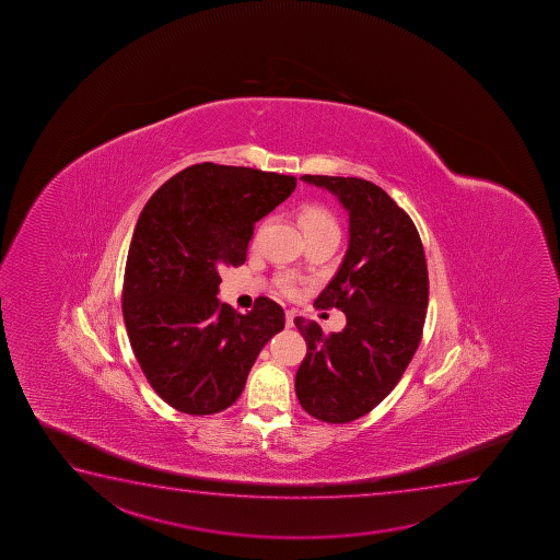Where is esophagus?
Returning <instances> with one entry per match:
<instances>
[{
    "label": "esophagus",
    "mask_w": 560,
    "mask_h": 560,
    "mask_svg": "<svg viewBox=\"0 0 560 560\" xmlns=\"http://www.w3.org/2000/svg\"><path fill=\"white\" fill-rule=\"evenodd\" d=\"M294 316H296V313L292 310L284 313V324H287V328H294Z\"/></svg>",
    "instance_id": "esophagus-1"
}]
</instances>
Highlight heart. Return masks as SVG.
Segmentation results:
<instances>
[{"label":"heart","instance_id":"b5f03b06","mask_svg":"<svg viewBox=\"0 0 560 560\" xmlns=\"http://www.w3.org/2000/svg\"><path fill=\"white\" fill-rule=\"evenodd\" d=\"M298 219H300V224H302L305 234L324 231V229H334V226H336V221L331 218V213L320 205L303 206L300 213H298ZM281 290H283L284 294H296V279H294V277H283V279H281Z\"/></svg>","mask_w":560,"mask_h":560}]
</instances>
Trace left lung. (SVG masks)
I'll use <instances>...</instances> for the list:
<instances>
[{
  "instance_id": "8db88e82",
  "label": "left lung",
  "mask_w": 560,
  "mask_h": 560,
  "mask_svg": "<svg viewBox=\"0 0 560 560\" xmlns=\"http://www.w3.org/2000/svg\"><path fill=\"white\" fill-rule=\"evenodd\" d=\"M334 192L349 211V249L318 310L347 315L339 334L296 316L307 354L296 373L305 412L349 423L371 412L395 388L421 341L429 302L425 253L412 219L388 192L362 178L302 176Z\"/></svg>"
}]
</instances>
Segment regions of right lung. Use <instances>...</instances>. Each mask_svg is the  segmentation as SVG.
Wrapping results in <instances>:
<instances>
[{
  "label": "right lung",
  "mask_w": 560,
  "mask_h": 560,
  "mask_svg": "<svg viewBox=\"0 0 560 560\" xmlns=\"http://www.w3.org/2000/svg\"><path fill=\"white\" fill-rule=\"evenodd\" d=\"M294 189V176L200 163L145 202L121 310L142 373L179 412L231 407L264 345L284 328L283 307L270 298H258L247 315L219 302V271L245 262L255 223Z\"/></svg>",
  "instance_id": "add662e5"
}]
</instances>
